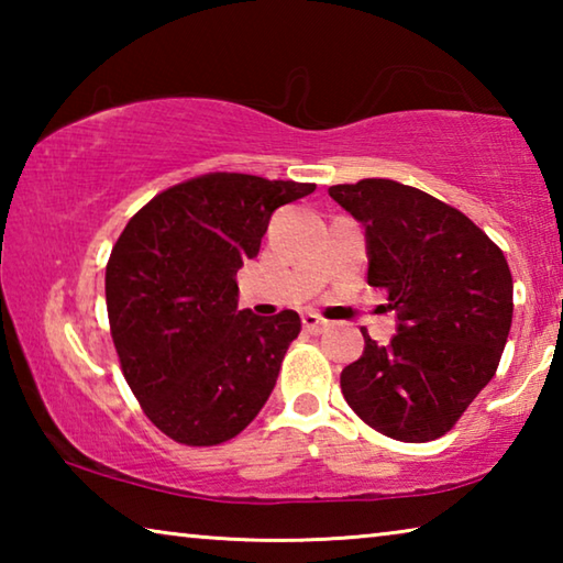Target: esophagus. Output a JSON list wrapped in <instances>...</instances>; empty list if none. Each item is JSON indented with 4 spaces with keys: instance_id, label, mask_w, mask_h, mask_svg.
I'll use <instances>...</instances> for the list:
<instances>
[{
    "instance_id": "esophagus-1",
    "label": "esophagus",
    "mask_w": 563,
    "mask_h": 563,
    "mask_svg": "<svg viewBox=\"0 0 563 563\" xmlns=\"http://www.w3.org/2000/svg\"><path fill=\"white\" fill-rule=\"evenodd\" d=\"M302 328L312 332V335H318V332L328 328V320H322L318 312H302Z\"/></svg>"
}]
</instances>
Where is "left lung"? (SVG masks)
<instances>
[{
  "label": "left lung",
  "instance_id": "1",
  "mask_svg": "<svg viewBox=\"0 0 563 563\" xmlns=\"http://www.w3.org/2000/svg\"><path fill=\"white\" fill-rule=\"evenodd\" d=\"M365 225L367 283L397 316L389 345L365 350L340 375L347 405L399 442L450 432L489 385L507 345L514 283L489 235L456 208L389 178L330 186Z\"/></svg>",
  "mask_w": 563,
  "mask_h": 563
}]
</instances>
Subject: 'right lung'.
I'll return each mask as SVG.
<instances>
[{
	"mask_svg": "<svg viewBox=\"0 0 563 563\" xmlns=\"http://www.w3.org/2000/svg\"><path fill=\"white\" fill-rule=\"evenodd\" d=\"M316 184L208 174L158 194L123 228L107 310L123 377L170 440L213 446L243 432L278 379L300 316L238 310L235 273L275 208Z\"/></svg>",
	"mask_w": 563,
	"mask_h": 563,
	"instance_id": "right-lung-1",
	"label": "right lung"
}]
</instances>
